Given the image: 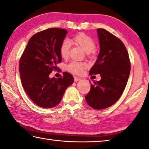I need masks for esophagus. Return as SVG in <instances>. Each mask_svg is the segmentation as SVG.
Listing matches in <instances>:
<instances>
[{
    "instance_id": "esophagus-1",
    "label": "esophagus",
    "mask_w": 149,
    "mask_h": 149,
    "mask_svg": "<svg viewBox=\"0 0 149 149\" xmlns=\"http://www.w3.org/2000/svg\"><path fill=\"white\" fill-rule=\"evenodd\" d=\"M80 79H80L79 77H74V81H75V82H77V81H79Z\"/></svg>"
}]
</instances>
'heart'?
Segmentation results:
<instances>
[{
  "label": "heart",
  "instance_id": "heart-1",
  "mask_svg": "<svg viewBox=\"0 0 149 149\" xmlns=\"http://www.w3.org/2000/svg\"><path fill=\"white\" fill-rule=\"evenodd\" d=\"M67 40L63 41L59 46V52L63 59H68L70 56V44L78 46L84 49L89 55L93 53L95 48V42L91 36L84 33H78ZM86 68V64L82 62H72L67 65V70L74 74H81L82 70Z\"/></svg>",
  "mask_w": 149,
  "mask_h": 149
}]
</instances>
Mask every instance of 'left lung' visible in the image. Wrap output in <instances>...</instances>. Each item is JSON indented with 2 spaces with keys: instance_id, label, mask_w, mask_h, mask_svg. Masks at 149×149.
I'll return each mask as SVG.
<instances>
[{
  "instance_id": "obj_1",
  "label": "left lung",
  "mask_w": 149,
  "mask_h": 149,
  "mask_svg": "<svg viewBox=\"0 0 149 149\" xmlns=\"http://www.w3.org/2000/svg\"><path fill=\"white\" fill-rule=\"evenodd\" d=\"M97 31L100 52L89 75L100 74L101 78L91 84L90 91L85 98L91 107L103 109L116 103L123 93L131 71V62L121 40L103 28H98Z\"/></svg>"
}]
</instances>
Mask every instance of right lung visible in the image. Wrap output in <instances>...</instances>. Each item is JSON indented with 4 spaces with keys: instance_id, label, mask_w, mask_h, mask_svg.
Segmentation results:
<instances>
[{
    "instance_id": "right-lung-1",
    "label": "right lung",
    "mask_w": 149,
    "mask_h": 149,
    "mask_svg": "<svg viewBox=\"0 0 149 149\" xmlns=\"http://www.w3.org/2000/svg\"><path fill=\"white\" fill-rule=\"evenodd\" d=\"M68 31L51 28L30 38L19 62L21 82L26 93L37 105L51 108L59 104L65 90L74 83V77L63 72L59 78H49L62 62L59 46Z\"/></svg>"
}]
</instances>
